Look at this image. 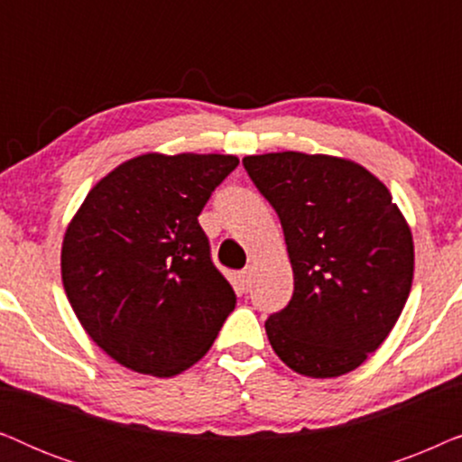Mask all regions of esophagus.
Returning a JSON list of instances; mask_svg holds the SVG:
<instances>
[{
  "label": "esophagus",
  "instance_id": "34e87169",
  "mask_svg": "<svg viewBox=\"0 0 462 462\" xmlns=\"http://www.w3.org/2000/svg\"><path fill=\"white\" fill-rule=\"evenodd\" d=\"M237 283H239V288H242V292H248V288H250V271L248 269L239 271Z\"/></svg>",
  "mask_w": 462,
  "mask_h": 462
}]
</instances>
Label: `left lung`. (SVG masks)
I'll list each match as a JSON object with an SVG mask.
<instances>
[{"label":"left lung","mask_w":462,"mask_h":462,"mask_svg":"<svg viewBox=\"0 0 462 462\" xmlns=\"http://www.w3.org/2000/svg\"><path fill=\"white\" fill-rule=\"evenodd\" d=\"M280 217L294 294L264 321L288 368L311 378L356 370L393 330L414 275L410 226L368 170L299 151L244 157Z\"/></svg>","instance_id":"left-lung-1"}]
</instances>
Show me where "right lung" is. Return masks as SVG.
I'll list each match as a JSON object with an SVG mask.
<instances>
[{"mask_svg": "<svg viewBox=\"0 0 462 462\" xmlns=\"http://www.w3.org/2000/svg\"><path fill=\"white\" fill-rule=\"evenodd\" d=\"M237 163L218 153L138 155L98 180L69 223L62 286L79 324L117 364L180 374L236 309L198 217Z\"/></svg>", "mask_w": 462, "mask_h": 462, "instance_id": "1", "label": "right lung"}]
</instances>
